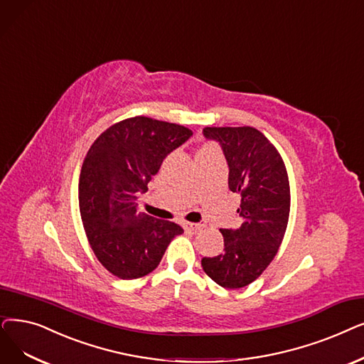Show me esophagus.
I'll return each mask as SVG.
<instances>
[{
    "instance_id": "obj_1",
    "label": "esophagus",
    "mask_w": 364,
    "mask_h": 364,
    "mask_svg": "<svg viewBox=\"0 0 364 364\" xmlns=\"http://www.w3.org/2000/svg\"><path fill=\"white\" fill-rule=\"evenodd\" d=\"M184 229L191 230V232H199L203 229V225L200 223H184Z\"/></svg>"
}]
</instances>
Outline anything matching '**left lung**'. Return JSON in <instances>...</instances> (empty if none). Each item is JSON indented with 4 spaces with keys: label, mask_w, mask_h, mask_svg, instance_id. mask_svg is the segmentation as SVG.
Segmentation results:
<instances>
[{
    "label": "left lung",
    "mask_w": 364,
    "mask_h": 364,
    "mask_svg": "<svg viewBox=\"0 0 364 364\" xmlns=\"http://www.w3.org/2000/svg\"><path fill=\"white\" fill-rule=\"evenodd\" d=\"M229 165V188L241 195L242 225L220 229L225 252L203 257L202 267L225 289H241L257 279L277 256L290 215V183L275 146L251 126L205 128Z\"/></svg>",
    "instance_id": "obj_1"
}]
</instances>
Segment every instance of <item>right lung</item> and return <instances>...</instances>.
<instances>
[{"instance_id": "obj_1", "label": "right lung", "mask_w": 364, "mask_h": 364, "mask_svg": "<svg viewBox=\"0 0 364 364\" xmlns=\"http://www.w3.org/2000/svg\"><path fill=\"white\" fill-rule=\"evenodd\" d=\"M181 124L135 116L105 129L90 146L78 181V203L90 248L122 279L154 271L173 236L172 221L136 211L138 193L165 157L192 136Z\"/></svg>"}]
</instances>
